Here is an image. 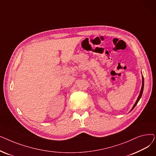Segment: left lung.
<instances>
[{
    "label": "left lung",
    "mask_w": 156,
    "mask_h": 156,
    "mask_svg": "<svg viewBox=\"0 0 156 156\" xmlns=\"http://www.w3.org/2000/svg\"><path fill=\"white\" fill-rule=\"evenodd\" d=\"M144 77H143V76H142V86L141 90H140V94H139V95H138V99H137V100H136V102L135 103L134 105L133 106V108H132V110H131V111H132V110L134 109V108L135 107L136 105V104H137V103L138 102L139 100L140 99V98H141V97H142V93H143V90H144Z\"/></svg>",
    "instance_id": "8db88e82"
}]
</instances>
